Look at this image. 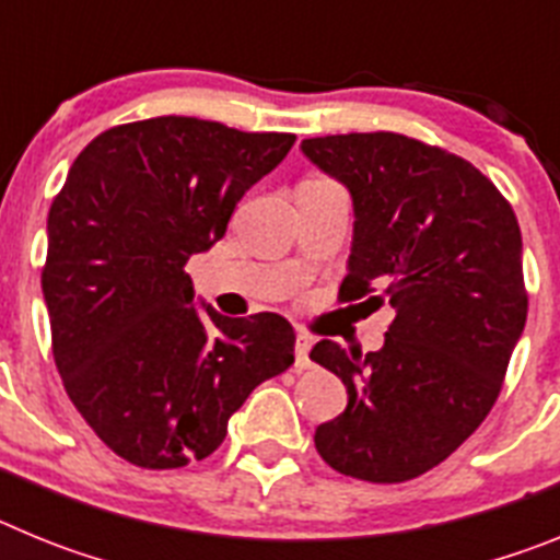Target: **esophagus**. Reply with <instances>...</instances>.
I'll list each match as a JSON object with an SVG mask.
<instances>
[{
  "instance_id": "esophagus-1",
  "label": "esophagus",
  "mask_w": 560,
  "mask_h": 560,
  "mask_svg": "<svg viewBox=\"0 0 560 560\" xmlns=\"http://www.w3.org/2000/svg\"><path fill=\"white\" fill-rule=\"evenodd\" d=\"M311 336L308 334H296L294 341V368L296 370H308L314 361H311Z\"/></svg>"
}]
</instances>
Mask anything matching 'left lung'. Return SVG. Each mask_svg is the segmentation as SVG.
I'll return each instance as SVG.
<instances>
[{
  "mask_svg": "<svg viewBox=\"0 0 560 560\" xmlns=\"http://www.w3.org/2000/svg\"><path fill=\"white\" fill-rule=\"evenodd\" d=\"M300 148L353 199L339 300L395 308L375 353L330 339L311 350L348 387L345 412L316 427V452L345 477L407 482L457 452L502 389L527 319L518 221L471 162L404 133Z\"/></svg>",
  "mask_w": 560,
  "mask_h": 560,
  "instance_id": "left-lung-1",
  "label": "left lung"
}]
</instances>
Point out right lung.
Listing matches in <instances>:
<instances>
[{"label": "right lung", "instance_id": "obj_1", "mask_svg": "<svg viewBox=\"0 0 560 560\" xmlns=\"http://www.w3.org/2000/svg\"><path fill=\"white\" fill-rule=\"evenodd\" d=\"M294 140L153 117L108 128L69 167L42 271L52 355L78 412L128 463L210 457L252 389L294 364L289 319L205 305L207 325L185 271Z\"/></svg>", "mask_w": 560, "mask_h": 560}]
</instances>
